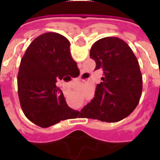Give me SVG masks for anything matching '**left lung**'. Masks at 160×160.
<instances>
[{"instance_id": "left-lung-1", "label": "left lung", "mask_w": 160, "mask_h": 160, "mask_svg": "<svg viewBox=\"0 0 160 160\" xmlns=\"http://www.w3.org/2000/svg\"><path fill=\"white\" fill-rule=\"evenodd\" d=\"M90 57L95 70L102 69L92 101L81 111L83 118L115 122L128 117L136 108L142 90V77L135 55L118 38L107 37L95 42Z\"/></svg>"}]
</instances>
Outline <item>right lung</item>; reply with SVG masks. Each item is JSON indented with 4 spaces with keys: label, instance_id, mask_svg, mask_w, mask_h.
Returning <instances> with one entry per match:
<instances>
[{
    "label": "right lung",
    "instance_id": "1",
    "mask_svg": "<svg viewBox=\"0 0 160 160\" xmlns=\"http://www.w3.org/2000/svg\"><path fill=\"white\" fill-rule=\"evenodd\" d=\"M76 69L70 42L62 35L46 32L31 42L18 75L20 103L28 119L46 128L75 115L56 82L62 78L67 81Z\"/></svg>",
    "mask_w": 160,
    "mask_h": 160
}]
</instances>
